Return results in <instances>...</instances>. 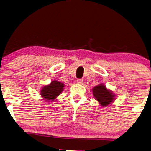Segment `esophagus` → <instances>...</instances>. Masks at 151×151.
Returning a JSON list of instances; mask_svg holds the SVG:
<instances>
[{"instance_id":"obj_1","label":"esophagus","mask_w":151,"mask_h":151,"mask_svg":"<svg viewBox=\"0 0 151 151\" xmlns=\"http://www.w3.org/2000/svg\"><path fill=\"white\" fill-rule=\"evenodd\" d=\"M77 83H78V84H82V83H83V80H82V79H79V80H77Z\"/></svg>"}]
</instances>
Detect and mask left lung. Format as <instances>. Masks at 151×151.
I'll return each instance as SVG.
<instances>
[{
  "instance_id": "1",
  "label": "left lung",
  "mask_w": 151,
  "mask_h": 151,
  "mask_svg": "<svg viewBox=\"0 0 151 151\" xmlns=\"http://www.w3.org/2000/svg\"><path fill=\"white\" fill-rule=\"evenodd\" d=\"M92 91L94 99L98 102L99 105L103 107H106L110 105L116 99L115 94L112 90L108 89L103 83L95 86L92 89Z\"/></svg>"
}]
</instances>
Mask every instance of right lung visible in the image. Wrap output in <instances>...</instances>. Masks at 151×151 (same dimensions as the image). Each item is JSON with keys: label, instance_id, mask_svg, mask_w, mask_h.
Returning a JSON list of instances; mask_svg holds the SVG:
<instances>
[{"label": "right lung", "instance_id": "obj_1", "mask_svg": "<svg viewBox=\"0 0 151 151\" xmlns=\"http://www.w3.org/2000/svg\"><path fill=\"white\" fill-rule=\"evenodd\" d=\"M65 84L57 80H53L50 83L44 86L40 91L42 98L47 102H52L57 100V96L63 91Z\"/></svg>", "mask_w": 151, "mask_h": 151}]
</instances>
